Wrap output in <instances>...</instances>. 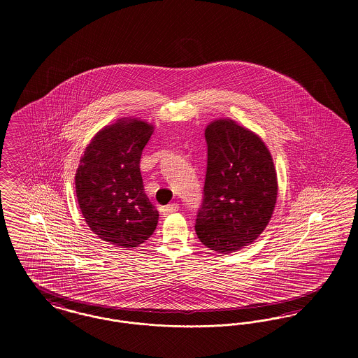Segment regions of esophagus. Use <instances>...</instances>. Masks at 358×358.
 Masks as SVG:
<instances>
[{
	"label": "esophagus",
	"instance_id": "esophagus-1",
	"mask_svg": "<svg viewBox=\"0 0 358 358\" xmlns=\"http://www.w3.org/2000/svg\"><path fill=\"white\" fill-rule=\"evenodd\" d=\"M178 208H180L178 204H169L166 205V206H164L161 212H162V215H164V216H169L171 213L177 212V210H178Z\"/></svg>",
	"mask_w": 358,
	"mask_h": 358
}]
</instances>
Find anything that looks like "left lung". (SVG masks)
I'll return each mask as SVG.
<instances>
[{
	"mask_svg": "<svg viewBox=\"0 0 358 358\" xmlns=\"http://www.w3.org/2000/svg\"><path fill=\"white\" fill-rule=\"evenodd\" d=\"M208 168L196 234L212 251L231 254L252 244L273 217L278 177L263 139L231 118L205 127Z\"/></svg>",
	"mask_w": 358,
	"mask_h": 358,
	"instance_id": "8db88e82",
	"label": "left lung"
}]
</instances>
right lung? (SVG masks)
Here are the masks:
<instances>
[{"mask_svg": "<svg viewBox=\"0 0 358 358\" xmlns=\"http://www.w3.org/2000/svg\"><path fill=\"white\" fill-rule=\"evenodd\" d=\"M153 123L136 117L106 124L85 146L75 174L76 199L87 225L98 238L131 250L153 235L158 210L139 169Z\"/></svg>", "mask_w": 358, "mask_h": 358, "instance_id": "right-lung-1", "label": "right lung"}]
</instances>
